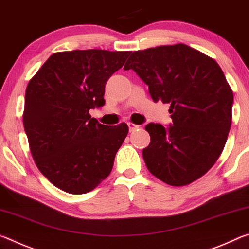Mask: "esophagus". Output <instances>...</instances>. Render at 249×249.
I'll list each match as a JSON object with an SVG mask.
<instances>
[{
  "mask_svg": "<svg viewBox=\"0 0 249 249\" xmlns=\"http://www.w3.org/2000/svg\"><path fill=\"white\" fill-rule=\"evenodd\" d=\"M128 127H129V131L130 132H133V131H136L138 128H139V125L134 124L133 122H128Z\"/></svg>",
  "mask_w": 249,
  "mask_h": 249,
  "instance_id": "esophagus-1",
  "label": "esophagus"
}]
</instances>
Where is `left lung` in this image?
<instances>
[{
  "label": "left lung",
  "mask_w": 249,
  "mask_h": 249,
  "mask_svg": "<svg viewBox=\"0 0 249 249\" xmlns=\"http://www.w3.org/2000/svg\"><path fill=\"white\" fill-rule=\"evenodd\" d=\"M148 85L154 103L170 104L168 128L149 124L145 165L159 180L187 185L215 164L231 125L233 91L219 65L185 44L136 51L125 63Z\"/></svg>",
  "instance_id": "obj_1"
}]
</instances>
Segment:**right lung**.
Listing matches in <instances>:
<instances>
[{"mask_svg": "<svg viewBox=\"0 0 249 249\" xmlns=\"http://www.w3.org/2000/svg\"><path fill=\"white\" fill-rule=\"evenodd\" d=\"M130 53H55L27 85L23 124L31 153L44 177L65 192H90L111 172L129 128L101 124L89 110L105 105L106 83Z\"/></svg>", "mask_w": 249, "mask_h": 249, "instance_id": "obj_1", "label": "right lung"}]
</instances>
